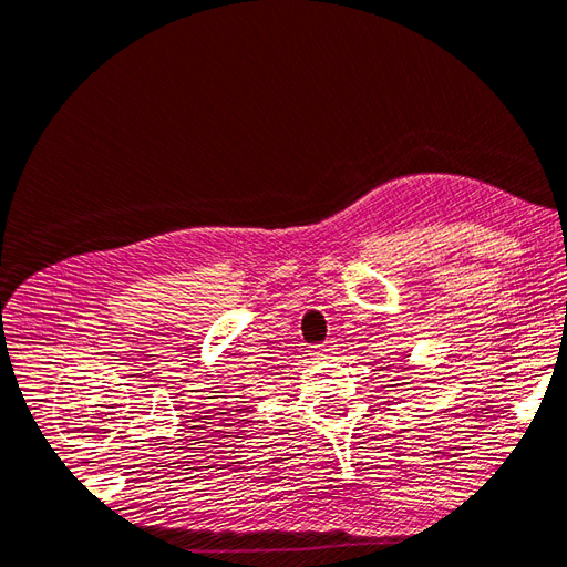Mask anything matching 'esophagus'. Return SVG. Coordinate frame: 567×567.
Here are the masks:
<instances>
[{
    "instance_id": "esophagus-1",
    "label": "esophagus",
    "mask_w": 567,
    "mask_h": 567,
    "mask_svg": "<svg viewBox=\"0 0 567 567\" xmlns=\"http://www.w3.org/2000/svg\"><path fill=\"white\" fill-rule=\"evenodd\" d=\"M331 352H333V346H329V342H326V346H317V348H312V354H315L317 359L329 357Z\"/></svg>"
}]
</instances>
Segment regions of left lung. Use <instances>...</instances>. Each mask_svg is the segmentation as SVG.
Instances as JSON below:
<instances>
[{"label":"left lung","mask_w":567,"mask_h":567,"mask_svg":"<svg viewBox=\"0 0 567 567\" xmlns=\"http://www.w3.org/2000/svg\"><path fill=\"white\" fill-rule=\"evenodd\" d=\"M404 371H406V369H404Z\"/></svg>","instance_id":"left-lung-1"}]
</instances>
